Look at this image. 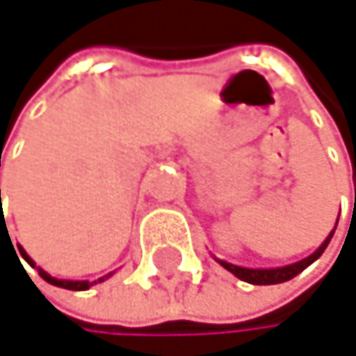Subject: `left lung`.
<instances>
[{
  "mask_svg": "<svg viewBox=\"0 0 356 356\" xmlns=\"http://www.w3.org/2000/svg\"><path fill=\"white\" fill-rule=\"evenodd\" d=\"M336 225H338V221H336ZM334 232H336V227H334L332 232H329V236L321 243V247L314 253H310L308 257H304V259H300L296 264H289V266H278V268H245V266H236V264H230V261H225V259H217V261L227 272H232L236 278H241V281H245V283H251V285H276V283H285V281H291L293 276H298L302 270H306L310 264H314L323 255V251L327 249V245H329V241H332Z\"/></svg>",
  "mask_w": 356,
  "mask_h": 356,
  "instance_id": "left-lung-1",
  "label": "left lung"
}]
</instances>
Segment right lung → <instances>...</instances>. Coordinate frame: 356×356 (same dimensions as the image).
<instances>
[{
	"mask_svg": "<svg viewBox=\"0 0 356 356\" xmlns=\"http://www.w3.org/2000/svg\"><path fill=\"white\" fill-rule=\"evenodd\" d=\"M1 194V192H0ZM0 207H1V196H0ZM18 251H20V255L24 257V261H27L31 268H38V272H40V276L44 278L46 283H50V285H54V287H63V289H71V291H86V289H90L92 285H97V283H103V281H107L109 276H113V272H109V274H105V276H101V278H97V281H67V278H54V276H50L46 270H42L40 266H35V261L27 255V251H24L22 247H18Z\"/></svg>",
	"mask_w": 356,
	"mask_h": 356,
	"instance_id": "add662e5",
	"label": "right lung"
}]
</instances>
